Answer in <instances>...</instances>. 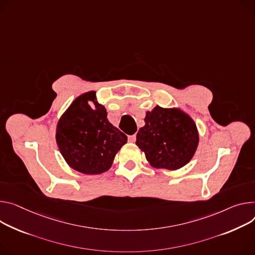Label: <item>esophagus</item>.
I'll list each match as a JSON object with an SVG mask.
<instances>
[{
  "mask_svg": "<svg viewBox=\"0 0 255 255\" xmlns=\"http://www.w3.org/2000/svg\"><path fill=\"white\" fill-rule=\"evenodd\" d=\"M128 140H129L130 142H135V140H136V135L134 134V135L128 136Z\"/></svg>",
  "mask_w": 255,
  "mask_h": 255,
  "instance_id": "esophagus-1",
  "label": "esophagus"
}]
</instances>
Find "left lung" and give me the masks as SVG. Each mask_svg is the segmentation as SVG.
<instances>
[{
  "label": "left lung",
  "instance_id": "1",
  "mask_svg": "<svg viewBox=\"0 0 255 255\" xmlns=\"http://www.w3.org/2000/svg\"><path fill=\"white\" fill-rule=\"evenodd\" d=\"M145 125L136 135V145L151 167L178 170L188 164L198 146L199 135L190 116L180 109L156 106L146 112Z\"/></svg>",
  "mask_w": 255,
  "mask_h": 255
}]
</instances>
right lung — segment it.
<instances>
[{"instance_id":"right-lung-1","label":"right lung","mask_w":255,"mask_h":255,"mask_svg":"<svg viewBox=\"0 0 255 255\" xmlns=\"http://www.w3.org/2000/svg\"><path fill=\"white\" fill-rule=\"evenodd\" d=\"M95 104L92 109L89 102ZM107 110L97 102L96 91L79 96L60 118L56 140L66 163L87 175L108 171L127 136L113 126Z\"/></svg>"}]
</instances>
